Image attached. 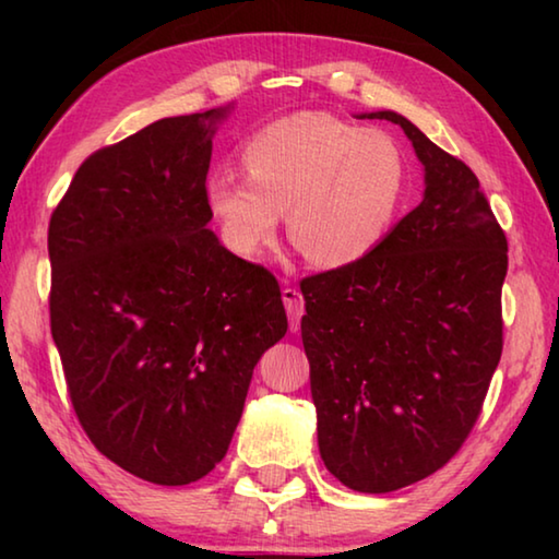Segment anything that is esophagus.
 I'll return each mask as SVG.
<instances>
[{
    "label": "esophagus",
    "mask_w": 559,
    "mask_h": 559,
    "mask_svg": "<svg viewBox=\"0 0 559 559\" xmlns=\"http://www.w3.org/2000/svg\"><path fill=\"white\" fill-rule=\"evenodd\" d=\"M283 306H286V313L290 318V333H298L300 318L306 313V300H302V293L296 288H283Z\"/></svg>",
    "instance_id": "obj_1"
}]
</instances>
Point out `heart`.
I'll return each mask as SVG.
<instances>
[{"mask_svg": "<svg viewBox=\"0 0 559 559\" xmlns=\"http://www.w3.org/2000/svg\"><path fill=\"white\" fill-rule=\"evenodd\" d=\"M246 177L214 173L204 200L226 249L257 257L286 212L288 239L313 266L343 269L370 253L400 216L409 169L384 130L300 110L241 145Z\"/></svg>", "mask_w": 559, "mask_h": 559, "instance_id": "obj_1", "label": "heart"}]
</instances>
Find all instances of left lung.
Listing matches in <instances>:
<instances>
[{"label": "left lung", "instance_id": "8db88e82", "mask_svg": "<svg viewBox=\"0 0 559 559\" xmlns=\"http://www.w3.org/2000/svg\"><path fill=\"white\" fill-rule=\"evenodd\" d=\"M424 167L421 204L370 257L300 283L325 468L359 493L431 476L466 441L503 349L508 241L461 159L394 110Z\"/></svg>", "mask_w": 559, "mask_h": 559}]
</instances>
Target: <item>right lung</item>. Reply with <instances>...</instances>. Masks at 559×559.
Wrapping results in <instances>:
<instances>
[{
	"label": "right lung",
	"instance_id": "obj_1",
	"mask_svg": "<svg viewBox=\"0 0 559 559\" xmlns=\"http://www.w3.org/2000/svg\"><path fill=\"white\" fill-rule=\"evenodd\" d=\"M234 103L150 122L79 167L49 224L51 335L81 427L132 476L187 486L229 451L281 288L204 200Z\"/></svg>",
	"mask_w": 559,
	"mask_h": 559
}]
</instances>
